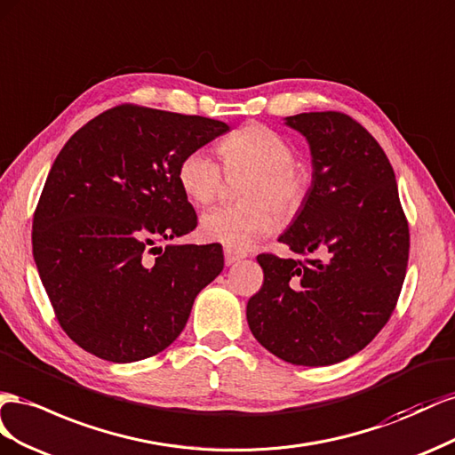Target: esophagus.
I'll return each mask as SVG.
<instances>
[{"label":"esophagus","mask_w":455,"mask_h":455,"mask_svg":"<svg viewBox=\"0 0 455 455\" xmlns=\"http://www.w3.org/2000/svg\"><path fill=\"white\" fill-rule=\"evenodd\" d=\"M240 259H243V253L235 251V250H230V248H225V263L227 265L236 263V261H240Z\"/></svg>","instance_id":"34e87169"}]
</instances>
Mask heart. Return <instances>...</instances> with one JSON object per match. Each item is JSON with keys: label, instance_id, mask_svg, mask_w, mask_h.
Segmentation results:
<instances>
[{"label": "heart", "instance_id": "b5f03b06", "mask_svg": "<svg viewBox=\"0 0 455 455\" xmlns=\"http://www.w3.org/2000/svg\"><path fill=\"white\" fill-rule=\"evenodd\" d=\"M220 167L204 150L187 152L177 165V183L198 207L213 204L227 187V175L242 180L243 204L215 207L204 213L200 232L205 240L230 250H248L275 230V215H291L305 196V177L295 167V150L270 127L250 124L219 140Z\"/></svg>", "mask_w": 455, "mask_h": 455}]
</instances>
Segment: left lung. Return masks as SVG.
Wrapping results in <instances>:
<instances>
[{
    "label": "left lung",
    "instance_id": "left-lung-1",
    "mask_svg": "<svg viewBox=\"0 0 455 455\" xmlns=\"http://www.w3.org/2000/svg\"><path fill=\"white\" fill-rule=\"evenodd\" d=\"M313 154V185L278 238L297 255H257L265 280L248 301L250 330L295 366L337 364L364 348L396 307L410 228L393 165L343 112L285 118Z\"/></svg>",
    "mask_w": 455,
    "mask_h": 455
}]
</instances>
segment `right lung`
<instances>
[{"label": "right lung", "instance_id": "right-lung-1", "mask_svg": "<svg viewBox=\"0 0 455 455\" xmlns=\"http://www.w3.org/2000/svg\"><path fill=\"white\" fill-rule=\"evenodd\" d=\"M227 132L204 116L118 105L59 152L34 212L32 253L60 328L87 353L118 364L162 353L223 270L220 243L154 242L196 228L177 165Z\"/></svg>", "mask_w": 455, "mask_h": 455}]
</instances>
